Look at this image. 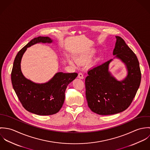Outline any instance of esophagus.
Listing matches in <instances>:
<instances>
[{"label":"esophagus","mask_w":150,"mask_h":150,"mask_svg":"<svg viewBox=\"0 0 150 150\" xmlns=\"http://www.w3.org/2000/svg\"><path fill=\"white\" fill-rule=\"evenodd\" d=\"M78 77L80 79H84V75L82 73H79L78 74Z\"/></svg>","instance_id":"obj_1"}]
</instances>
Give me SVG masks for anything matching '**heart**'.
Here are the masks:
<instances>
[{
	"label": "heart",
	"instance_id": "1",
	"mask_svg": "<svg viewBox=\"0 0 150 150\" xmlns=\"http://www.w3.org/2000/svg\"><path fill=\"white\" fill-rule=\"evenodd\" d=\"M92 53H93V52H91V53H89V54H88V55H83V56L80 57L79 58H78L77 59V62L78 64H80V63H81V62L85 61L86 58H88L92 54ZM69 62H70V64H73V62L71 60H70Z\"/></svg>",
	"mask_w": 150,
	"mask_h": 150
}]
</instances>
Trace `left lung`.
Returning <instances> with one entry per match:
<instances>
[{
	"label": "left lung",
	"mask_w": 150,
	"mask_h": 150,
	"mask_svg": "<svg viewBox=\"0 0 150 150\" xmlns=\"http://www.w3.org/2000/svg\"><path fill=\"white\" fill-rule=\"evenodd\" d=\"M115 38L113 55L126 64L127 77L120 81L111 76L108 71L111 59L90 69L85 81L88 106L93 112L102 115L117 114L128 108L141 82V71L136 54L123 39Z\"/></svg>",
	"instance_id": "left-lung-1"
}]
</instances>
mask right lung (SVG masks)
Listing matches in <instances>:
<instances>
[{
    "label": "right lung",
    "mask_w": 150,
    "mask_h": 150,
    "mask_svg": "<svg viewBox=\"0 0 150 150\" xmlns=\"http://www.w3.org/2000/svg\"><path fill=\"white\" fill-rule=\"evenodd\" d=\"M48 37L39 36L32 39L17 54L11 71L13 87L22 106L27 111L39 115L58 112L64 104L67 85L77 76V73H57L48 83L36 84L26 79L21 70V61L27 48L38 43H50Z\"/></svg>",
    "instance_id": "right-lung-1"
}]
</instances>
